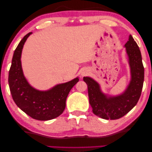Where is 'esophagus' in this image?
Here are the masks:
<instances>
[{
    "mask_svg": "<svg viewBox=\"0 0 152 152\" xmlns=\"http://www.w3.org/2000/svg\"><path fill=\"white\" fill-rule=\"evenodd\" d=\"M85 75V73H83V75Z\"/></svg>",
    "mask_w": 152,
    "mask_h": 152,
    "instance_id": "1",
    "label": "esophagus"
}]
</instances>
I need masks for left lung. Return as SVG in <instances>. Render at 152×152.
I'll return each mask as SVG.
<instances>
[{
  "mask_svg": "<svg viewBox=\"0 0 152 152\" xmlns=\"http://www.w3.org/2000/svg\"><path fill=\"white\" fill-rule=\"evenodd\" d=\"M131 67V81L122 95L107 98L101 92L99 84L90 77H85L88 85L89 104L95 115L106 120H116L123 117L137 104L142 91L144 67L139 46L131 35L125 44Z\"/></svg>",
  "mask_w": 152,
  "mask_h": 152,
  "instance_id": "8db88e82",
  "label": "left lung"
}]
</instances>
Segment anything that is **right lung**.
Masks as SVG:
<instances>
[{
	"mask_svg": "<svg viewBox=\"0 0 152 152\" xmlns=\"http://www.w3.org/2000/svg\"><path fill=\"white\" fill-rule=\"evenodd\" d=\"M31 34L23 37L14 52L9 72V88L15 103L25 113L36 120L48 121L63 113L69 91L79 78L59 84L46 91L36 90L29 86L23 76L21 56L25 42Z\"/></svg>",
	"mask_w": 152,
	"mask_h": 152,
	"instance_id": "obj_1",
	"label": "right lung"
}]
</instances>
